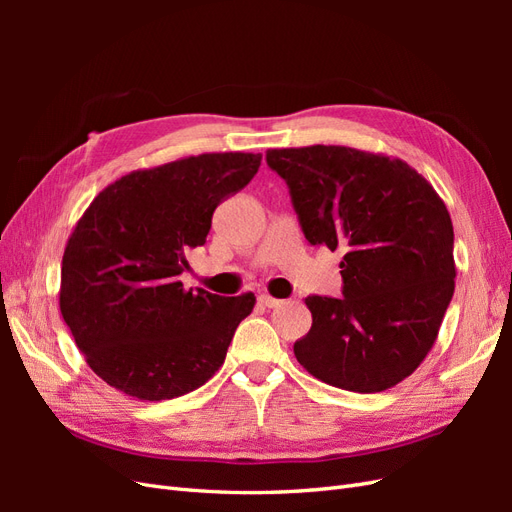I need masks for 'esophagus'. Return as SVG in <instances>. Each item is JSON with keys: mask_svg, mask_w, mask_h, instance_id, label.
Listing matches in <instances>:
<instances>
[{"mask_svg": "<svg viewBox=\"0 0 512 512\" xmlns=\"http://www.w3.org/2000/svg\"><path fill=\"white\" fill-rule=\"evenodd\" d=\"M258 303H260V305H265V307H277V305H280L282 301H280V299H275V297H271V294H260V297H258Z\"/></svg>", "mask_w": 512, "mask_h": 512, "instance_id": "esophagus-1", "label": "esophagus"}]
</instances>
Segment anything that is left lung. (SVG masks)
I'll use <instances>...</instances> for the list:
<instances>
[{
	"label": "left lung",
	"mask_w": 512,
	"mask_h": 512,
	"mask_svg": "<svg viewBox=\"0 0 512 512\" xmlns=\"http://www.w3.org/2000/svg\"><path fill=\"white\" fill-rule=\"evenodd\" d=\"M312 245L342 250L344 297H307L294 356L314 378L380 393L438 339L455 292L453 222L433 185L399 158L342 145L269 149Z\"/></svg>",
	"instance_id": "8db88e82"
}]
</instances>
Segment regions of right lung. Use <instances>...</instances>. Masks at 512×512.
I'll use <instances>...</instances> for the list:
<instances>
[{"mask_svg":"<svg viewBox=\"0 0 512 512\" xmlns=\"http://www.w3.org/2000/svg\"><path fill=\"white\" fill-rule=\"evenodd\" d=\"M260 153H200L132 170L91 200L61 260L59 309L108 386L162 401L203 386L256 297L185 290L188 250L205 245L222 200L258 173Z\"/></svg>","mask_w":512,"mask_h":512,"instance_id":"right-lung-1","label":"right lung"}]
</instances>
